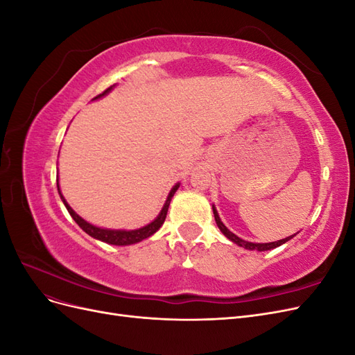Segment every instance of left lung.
<instances>
[{"mask_svg":"<svg viewBox=\"0 0 355 355\" xmlns=\"http://www.w3.org/2000/svg\"><path fill=\"white\" fill-rule=\"evenodd\" d=\"M213 214H214V220H216V225H218L219 230H220V232L225 235V237H227L228 240H231L232 243H235L237 245L244 247V249H247V250H257V252L271 250V249H275V247H278V245L284 244L286 241L292 240V239L295 237V235H296V234H293V235H290V237H287V239L278 240V241H272V243H250V241H245V240H243V239L237 237V235H235L234 232H231L227 227H225L223 222H222V220H220V218H219L218 210H216V207H214V206H213Z\"/></svg>","mask_w":355,"mask_h":355,"instance_id":"8db88e82","label":"left lung"}]
</instances>
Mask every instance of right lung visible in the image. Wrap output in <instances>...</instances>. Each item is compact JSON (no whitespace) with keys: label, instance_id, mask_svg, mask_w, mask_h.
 <instances>
[{"label":"right lung","instance_id":"add662e5","mask_svg":"<svg viewBox=\"0 0 355 355\" xmlns=\"http://www.w3.org/2000/svg\"><path fill=\"white\" fill-rule=\"evenodd\" d=\"M112 89H114V85H111L110 89H106L102 94L96 96L94 99H99V98H102V96L108 94ZM179 185H180V184H176L173 188H171V191L168 192V196H167V200H166V202H164L163 209H161L159 214H158V216H157L151 223H148V225H145V227L139 228V230H130V231H127V230H108V228H101V227H96V225L89 223L87 220H84V219L80 216V214H77V213H75V211L72 210V207L67 202L65 197L62 196L60 188H59V179H58V191H59V196H60L63 204H65V207L68 209V211H69V214L72 216V219L78 223V227H80L85 234H89L90 237H93V239H96V240H101V241H103V243L114 244V245H130V244H136V243L142 241V240H145V239H148V237H151V235H154V234L161 228V225L164 223L166 216H167V210H168V206H170V201H171V198H173L175 192L178 191Z\"/></svg>","mask_w":355,"mask_h":355}]
</instances>
